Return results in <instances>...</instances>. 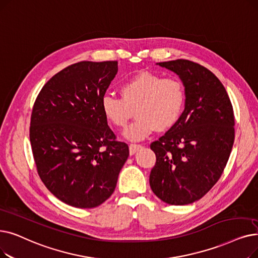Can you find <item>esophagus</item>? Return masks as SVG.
<instances>
[{"label":"esophagus","instance_id":"34e87169","mask_svg":"<svg viewBox=\"0 0 258 258\" xmlns=\"http://www.w3.org/2000/svg\"><path fill=\"white\" fill-rule=\"evenodd\" d=\"M142 148L141 144H137V143H131L130 144V154L134 155L138 150H140Z\"/></svg>","mask_w":258,"mask_h":258}]
</instances>
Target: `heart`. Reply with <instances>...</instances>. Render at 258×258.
<instances>
[{
    "instance_id": "obj_1",
    "label": "heart",
    "mask_w": 258,
    "mask_h": 258,
    "mask_svg": "<svg viewBox=\"0 0 258 258\" xmlns=\"http://www.w3.org/2000/svg\"><path fill=\"white\" fill-rule=\"evenodd\" d=\"M121 97L107 95L101 108L106 120L118 128L125 127L134 115L136 120L125 130L130 140H141L157 130L173 127L180 118L185 103V89L176 78L142 72L120 87Z\"/></svg>"
}]
</instances>
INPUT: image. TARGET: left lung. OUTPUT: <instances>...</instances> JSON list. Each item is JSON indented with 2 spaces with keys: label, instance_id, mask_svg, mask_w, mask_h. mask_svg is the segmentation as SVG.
<instances>
[{
  "label": "left lung",
  "instance_id": "left-lung-1",
  "mask_svg": "<svg viewBox=\"0 0 258 258\" xmlns=\"http://www.w3.org/2000/svg\"><path fill=\"white\" fill-rule=\"evenodd\" d=\"M157 64L180 78L185 103L176 124L151 143L156 163L150 184L164 203L184 206L204 197L225 170L235 137L233 107L225 86L205 66L183 59Z\"/></svg>",
  "mask_w": 258,
  "mask_h": 258
}]
</instances>
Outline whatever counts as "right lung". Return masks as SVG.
Wrapping results in <instances>:
<instances>
[{"mask_svg": "<svg viewBox=\"0 0 258 258\" xmlns=\"http://www.w3.org/2000/svg\"><path fill=\"white\" fill-rule=\"evenodd\" d=\"M117 61L67 66L43 86L33 104L29 138L43 183L64 204L96 208L114 193L128 157L101 108Z\"/></svg>", "mask_w": 258, "mask_h": 258, "instance_id": "1", "label": "right lung"}]
</instances>
